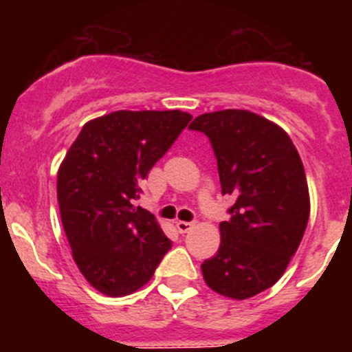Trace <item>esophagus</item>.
I'll return each instance as SVG.
<instances>
[{
    "instance_id": "obj_1",
    "label": "esophagus",
    "mask_w": 352,
    "mask_h": 352,
    "mask_svg": "<svg viewBox=\"0 0 352 352\" xmlns=\"http://www.w3.org/2000/svg\"><path fill=\"white\" fill-rule=\"evenodd\" d=\"M193 222H184V221H177L176 222V229H177V232H179V234H184V232H188L190 231L191 228H193Z\"/></svg>"
}]
</instances>
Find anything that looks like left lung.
I'll return each mask as SVG.
<instances>
[{
  "label": "left lung",
  "mask_w": 352,
  "mask_h": 352,
  "mask_svg": "<svg viewBox=\"0 0 352 352\" xmlns=\"http://www.w3.org/2000/svg\"><path fill=\"white\" fill-rule=\"evenodd\" d=\"M190 128L208 137L222 195L234 200L201 274L215 293L248 299L283 277L305 234L309 195L301 157L283 128L252 111L205 113Z\"/></svg>",
  "instance_id": "left-lung-1"
}]
</instances>
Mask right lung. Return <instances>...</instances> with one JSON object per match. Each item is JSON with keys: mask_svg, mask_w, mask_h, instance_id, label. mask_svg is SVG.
Returning a JSON list of instances; mask_svg holds the SVG:
<instances>
[{"mask_svg": "<svg viewBox=\"0 0 352 352\" xmlns=\"http://www.w3.org/2000/svg\"><path fill=\"white\" fill-rule=\"evenodd\" d=\"M191 114L114 111L90 120L58 171V204L76 267L99 293L140 289L171 248L154 215L133 200Z\"/></svg>", "mask_w": 352, "mask_h": 352, "instance_id": "1", "label": "right lung"}]
</instances>
